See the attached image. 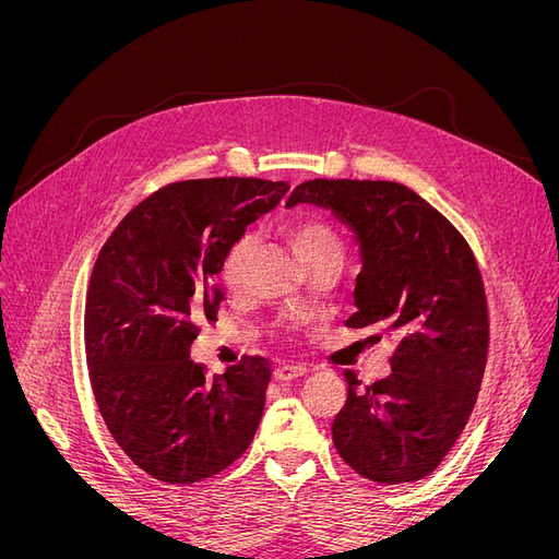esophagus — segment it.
Here are the masks:
<instances>
[{
    "label": "esophagus",
    "instance_id": "1",
    "mask_svg": "<svg viewBox=\"0 0 559 559\" xmlns=\"http://www.w3.org/2000/svg\"><path fill=\"white\" fill-rule=\"evenodd\" d=\"M306 376V368L302 366H289V364H280L275 370H273V378L277 382H289V380H296V378H302Z\"/></svg>",
    "mask_w": 559,
    "mask_h": 559
}]
</instances>
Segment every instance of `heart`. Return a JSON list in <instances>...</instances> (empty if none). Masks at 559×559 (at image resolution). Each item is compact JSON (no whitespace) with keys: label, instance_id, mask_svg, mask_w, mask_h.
Returning <instances> with one entry per match:
<instances>
[{"label":"heart","instance_id":"b5f03b06","mask_svg":"<svg viewBox=\"0 0 559 559\" xmlns=\"http://www.w3.org/2000/svg\"><path fill=\"white\" fill-rule=\"evenodd\" d=\"M282 235L310 270L321 263L345 261V240L341 238V233L326 222V218L312 216V214L289 218V222L282 226ZM245 253H247V238H238L226 249L224 261H222V280L228 286L238 282Z\"/></svg>","mask_w":559,"mask_h":559}]
</instances>
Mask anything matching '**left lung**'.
I'll use <instances>...</instances> for the list:
<instances>
[{
    "label": "left lung",
    "instance_id": "8db88e82",
    "mask_svg": "<svg viewBox=\"0 0 559 559\" xmlns=\"http://www.w3.org/2000/svg\"><path fill=\"white\" fill-rule=\"evenodd\" d=\"M298 202L329 207L357 235L364 267L345 324L394 343L384 380L361 384L345 370L333 445L373 483L421 480L464 431L485 376L489 314L478 261L441 212L396 181L312 179L286 205Z\"/></svg>",
    "mask_w": 559,
    "mask_h": 559
}]
</instances>
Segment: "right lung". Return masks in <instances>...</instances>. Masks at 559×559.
<instances>
[{
	"mask_svg": "<svg viewBox=\"0 0 559 559\" xmlns=\"http://www.w3.org/2000/svg\"><path fill=\"white\" fill-rule=\"evenodd\" d=\"M286 191V181L257 177L167 183L97 253L83 317L91 386L114 441L151 478H212L253 441L267 359L245 354L207 378L189 349L224 300L214 277L226 249Z\"/></svg>",
	"mask_w": 559,
	"mask_h": 559,
	"instance_id": "add662e5",
	"label": "right lung"
}]
</instances>
